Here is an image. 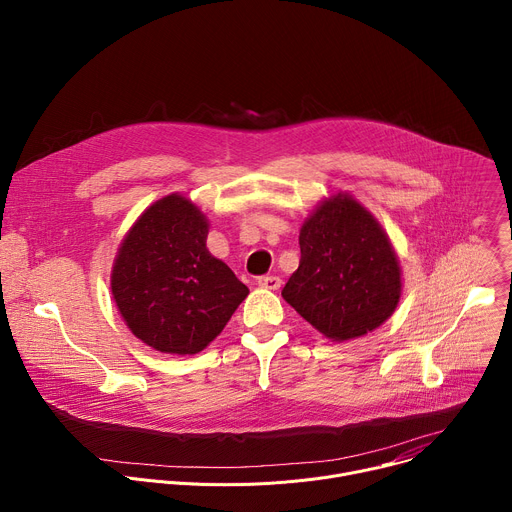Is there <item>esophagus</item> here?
<instances>
[{
	"mask_svg": "<svg viewBox=\"0 0 512 512\" xmlns=\"http://www.w3.org/2000/svg\"><path fill=\"white\" fill-rule=\"evenodd\" d=\"M257 285H259V287H263V289H271V291H275V289H279V287H281V279H279L277 275H263V277H259V279H257Z\"/></svg>",
	"mask_w": 512,
	"mask_h": 512,
	"instance_id": "obj_1",
	"label": "esophagus"
}]
</instances>
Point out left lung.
<instances>
[{"instance_id": "1", "label": "left lung", "mask_w": 512, "mask_h": 512, "mask_svg": "<svg viewBox=\"0 0 512 512\" xmlns=\"http://www.w3.org/2000/svg\"><path fill=\"white\" fill-rule=\"evenodd\" d=\"M300 267L281 296L334 342L387 322L401 298V265L381 223L348 192L324 198L300 229Z\"/></svg>"}]
</instances>
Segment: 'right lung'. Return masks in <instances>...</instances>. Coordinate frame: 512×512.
<instances>
[{
    "label": "right lung",
    "instance_id": "obj_1",
    "mask_svg": "<svg viewBox=\"0 0 512 512\" xmlns=\"http://www.w3.org/2000/svg\"><path fill=\"white\" fill-rule=\"evenodd\" d=\"M208 227L206 214L174 192L145 208L117 249V310L133 336L164 354L204 350L249 294L206 249Z\"/></svg>",
    "mask_w": 512,
    "mask_h": 512
}]
</instances>
